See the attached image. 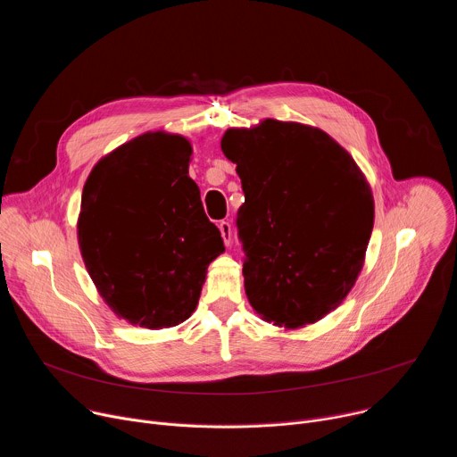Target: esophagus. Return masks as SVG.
<instances>
[{
    "instance_id": "1",
    "label": "esophagus",
    "mask_w": 457,
    "mask_h": 457,
    "mask_svg": "<svg viewBox=\"0 0 457 457\" xmlns=\"http://www.w3.org/2000/svg\"><path fill=\"white\" fill-rule=\"evenodd\" d=\"M219 229H220V235H222V238H224V244L229 245V244H231V238H233L231 224H229L228 220H222V222L219 224Z\"/></svg>"
}]
</instances>
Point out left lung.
<instances>
[{
	"label": "left lung",
	"instance_id": "left-lung-1",
	"mask_svg": "<svg viewBox=\"0 0 457 457\" xmlns=\"http://www.w3.org/2000/svg\"><path fill=\"white\" fill-rule=\"evenodd\" d=\"M244 286L251 307L296 329L337 309L361 271L374 226L370 187L354 159L318 128L266 119L231 128Z\"/></svg>",
	"mask_w": 457,
	"mask_h": 457
}]
</instances>
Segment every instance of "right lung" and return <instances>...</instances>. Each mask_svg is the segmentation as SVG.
I'll return each mask as SVG.
<instances>
[{
  "label": "right lung",
  "mask_w": 457,
  "mask_h": 457,
  "mask_svg": "<svg viewBox=\"0 0 457 457\" xmlns=\"http://www.w3.org/2000/svg\"><path fill=\"white\" fill-rule=\"evenodd\" d=\"M189 157L187 139L148 132L101 159L83 187L78 237L88 275L117 316L148 329L189 318L224 251Z\"/></svg>",
  "instance_id": "right-lung-1"
}]
</instances>
